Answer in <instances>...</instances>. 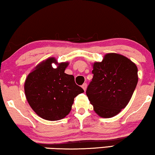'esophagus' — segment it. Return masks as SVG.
<instances>
[{
  "label": "esophagus",
  "instance_id": "esophagus-1",
  "mask_svg": "<svg viewBox=\"0 0 155 155\" xmlns=\"http://www.w3.org/2000/svg\"><path fill=\"white\" fill-rule=\"evenodd\" d=\"M82 89H83V90H84V91H85L86 89H87V84H86V83H84V84L82 85Z\"/></svg>",
  "mask_w": 155,
  "mask_h": 155
}]
</instances>
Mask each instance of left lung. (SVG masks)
Wrapping results in <instances>:
<instances>
[{"label": "left lung", "instance_id": "left-lung-1", "mask_svg": "<svg viewBox=\"0 0 155 155\" xmlns=\"http://www.w3.org/2000/svg\"><path fill=\"white\" fill-rule=\"evenodd\" d=\"M93 78L86 91L95 113L102 118L119 114L130 101L138 81L137 68L123 55L109 53L92 65Z\"/></svg>", "mask_w": 155, "mask_h": 155}]
</instances>
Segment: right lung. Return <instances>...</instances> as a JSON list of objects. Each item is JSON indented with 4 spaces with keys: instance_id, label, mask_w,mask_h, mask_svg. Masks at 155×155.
<instances>
[{
    "instance_id": "1",
    "label": "right lung",
    "mask_w": 155,
    "mask_h": 155,
    "mask_svg": "<svg viewBox=\"0 0 155 155\" xmlns=\"http://www.w3.org/2000/svg\"><path fill=\"white\" fill-rule=\"evenodd\" d=\"M57 65L53 68L52 63ZM68 62L58 63L51 57L39 63L25 82L27 100L33 111L48 120L65 118L71 111L74 99L84 92L77 85L74 76L65 73Z\"/></svg>"
}]
</instances>
